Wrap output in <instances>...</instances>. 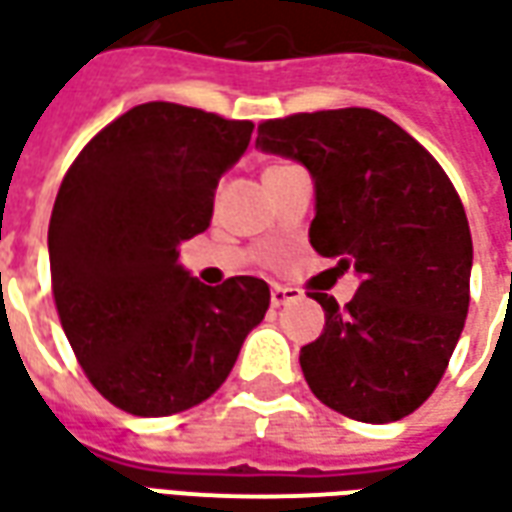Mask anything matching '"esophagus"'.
Instances as JSON below:
<instances>
[{"label": "esophagus", "instance_id": "34e87169", "mask_svg": "<svg viewBox=\"0 0 512 512\" xmlns=\"http://www.w3.org/2000/svg\"><path fill=\"white\" fill-rule=\"evenodd\" d=\"M299 296H302V293L293 291V288H282V285H274V288H271V305L280 307V305H285V302H293V299H299Z\"/></svg>", "mask_w": 512, "mask_h": 512}]
</instances>
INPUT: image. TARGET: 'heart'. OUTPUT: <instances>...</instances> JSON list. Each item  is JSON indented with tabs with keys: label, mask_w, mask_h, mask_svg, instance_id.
<instances>
[{
	"label": "heart",
	"mask_w": 512,
	"mask_h": 512,
	"mask_svg": "<svg viewBox=\"0 0 512 512\" xmlns=\"http://www.w3.org/2000/svg\"><path fill=\"white\" fill-rule=\"evenodd\" d=\"M274 169H282V166H271V169H266V171H274Z\"/></svg>",
	"instance_id": "heart-1"
}]
</instances>
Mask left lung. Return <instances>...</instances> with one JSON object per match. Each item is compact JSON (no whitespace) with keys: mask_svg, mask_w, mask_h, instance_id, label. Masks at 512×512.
<instances>
[{"mask_svg":"<svg viewBox=\"0 0 512 512\" xmlns=\"http://www.w3.org/2000/svg\"><path fill=\"white\" fill-rule=\"evenodd\" d=\"M255 146L310 171V244L360 277L343 310L313 293L324 332L299 352L310 391L366 424L410 416L466 324L474 249L455 185L416 138L366 107L263 121Z\"/></svg>","mask_w":512,"mask_h":512,"instance_id":"1","label":"left lung"}]
</instances>
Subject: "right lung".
<instances>
[{
	"instance_id": "obj_1",
	"label": "right lung",
	"mask_w": 512,
	"mask_h": 512,
	"mask_svg": "<svg viewBox=\"0 0 512 512\" xmlns=\"http://www.w3.org/2000/svg\"><path fill=\"white\" fill-rule=\"evenodd\" d=\"M255 124L146 102L107 124L60 185L49 268L82 371L132 416H171L230 377L271 302L257 277L210 288L180 263Z\"/></svg>"
}]
</instances>
